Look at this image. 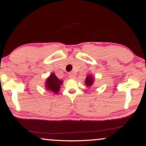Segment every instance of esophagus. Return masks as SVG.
<instances>
[{
	"label": "esophagus",
	"instance_id": "1",
	"mask_svg": "<svg viewBox=\"0 0 146 146\" xmlns=\"http://www.w3.org/2000/svg\"><path fill=\"white\" fill-rule=\"evenodd\" d=\"M68 77H69V78L75 79L76 76H75V74L74 73H68Z\"/></svg>",
	"mask_w": 146,
	"mask_h": 146
}]
</instances>
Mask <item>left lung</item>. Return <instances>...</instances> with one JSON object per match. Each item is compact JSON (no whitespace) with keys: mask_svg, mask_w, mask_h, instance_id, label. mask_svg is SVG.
I'll return each instance as SVG.
<instances>
[{"mask_svg":"<svg viewBox=\"0 0 146 146\" xmlns=\"http://www.w3.org/2000/svg\"><path fill=\"white\" fill-rule=\"evenodd\" d=\"M85 84L86 85V86L90 87L93 85V82H94V78L92 75H87L86 80H85Z\"/></svg>","mask_w":146,"mask_h":146,"instance_id":"left-lung-1","label":"left lung"}]
</instances>
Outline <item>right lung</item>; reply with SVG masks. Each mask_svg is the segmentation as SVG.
Segmentation results:
<instances>
[{
    "mask_svg": "<svg viewBox=\"0 0 146 146\" xmlns=\"http://www.w3.org/2000/svg\"><path fill=\"white\" fill-rule=\"evenodd\" d=\"M62 84V80H59L57 78L55 73H51L46 78V82H45V88H46V90L57 94L59 92L60 87Z\"/></svg>",
    "mask_w": 146,
    "mask_h": 146,
    "instance_id": "right-lung-1",
    "label": "right lung"
}]
</instances>
